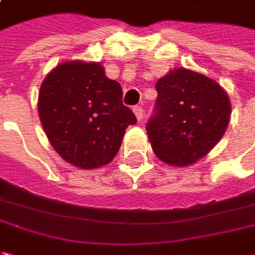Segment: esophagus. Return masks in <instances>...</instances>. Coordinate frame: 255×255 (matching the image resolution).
<instances>
[{
  "mask_svg": "<svg viewBox=\"0 0 255 255\" xmlns=\"http://www.w3.org/2000/svg\"><path fill=\"white\" fill-rule=\"evenodd\" d=\"M134 114H135V117L138 121H142V119H144V110H142V107L141 106H135L134 109Z\"/></svg>",
  "mask_w": 255,
  "mask_h": 255,
  "instance_id": "esophagus-1",
  "label": "esophagus"
}]
</instances>
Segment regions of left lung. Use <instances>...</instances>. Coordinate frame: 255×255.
<instances>
[{
	"label": "left lung",
	"mask_w": 255,
	"mask_h": 255,
	"mask_svg": "<svg viewBox=\"0 0 255 255\" xmlns=\"http://www.w3.org/2000/svg\"><path fill=\"white\" fill-rule=\"evenodd\" d=\"M158 99L146 132L155 155L173 166H188L213 149L226 132L232 106L213 79L175 69L156 83Z\"/></svg>",
	"instance_id": "obj_1"
}]
</instances>
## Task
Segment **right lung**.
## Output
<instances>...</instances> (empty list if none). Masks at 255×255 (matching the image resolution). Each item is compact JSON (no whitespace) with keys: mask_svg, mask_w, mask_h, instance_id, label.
Returning a JSON list of instances; mask_svg holds the SVG:
<instances>
[{"mask_svg":"<svg viewBox=\"0 0 255 255\" xmlns=\"http://www.w3.org/2000/svg\"><path fill=\"white\" fill-rule=\"evenodd\" d=\"M40 123L53 149L82 169L100 168L119 152L134 113L123 104V89L97 62L57 65L40 86Z\"/></svg>","mask_w":255,"mask_h":255,"instance_id":"add662e5","label":"right lung"}]
</instances>
